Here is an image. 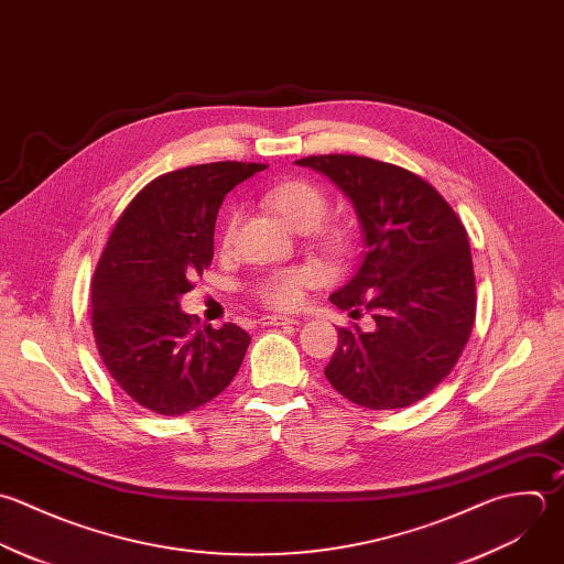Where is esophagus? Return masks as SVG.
I'll return each instance as SVG.
<instances>
[{
    "label": "esophagus",
    "instance_id": "1",
    "mask_svg": "<svg viewBox=\"0 0 564 564\" xmlns=\"http://www.w3.org/2000/svg\"><path fill=\"white\" fill-rule=\"evenodd\" d=\"M261 325L281 327V325H299V321H296V318H290V316H263V318H261Z\"/></svg>",
    "mask_w": 564,
    "mask_h": 564
}]
</instances>
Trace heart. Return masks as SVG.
Wrapping results in <instances>:
<instances>
[{"mask_svg":"<svg viewBox=\"0 0 564 564\" xmlns=\"http://www.w3.org/2000/svg\"><path fill=\"white\" fill-rule=\"evenodd\" d=\"M265 204L292 228L299 232H312V243L323 250L329 257H343L351 248V235L347 228L338 224L318 226L325 215L329 213V195L312 180L294 177L283 180L268 188ZM315 230L312 231L311 228ZM237 228V215L232 213L226 219L221 243L228 246L235 237ZM316 281L314 272L307 268H290L268 274L257 285V299L274 310H294L303 301L305 288H310Z\"/></svg>","mask_w":564,"mask_h":564,"instance_id":"heart-1","label":"heart"}]
</instances>
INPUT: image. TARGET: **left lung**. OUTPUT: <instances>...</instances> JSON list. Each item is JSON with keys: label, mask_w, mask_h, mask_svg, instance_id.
Here are the masks:
<instances>
[{"label": "left lung", "mask_w": 564, "mask_h": 564, "mask_svg": "<svg viewBox=\"0 0 564 564\" xmlns=\"http://www.w3.org/2000/svg\"><path fill=\"white\" fill-rule=\"evenodd\" d=\"M327 175L354 204L367 252L329 299L373 318V329H338L325 367L349 402L393 411L424 400L455 369L477 314L468 232L451 204L420 175L365 155L296 160Z\"/></svg>", "instance_id": "left-lung-1"}]
</instances>
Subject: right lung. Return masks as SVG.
<instances>
[{"label": "right lung", "mask_w": 564, "mask_h": 564, "mask_svg": "<svg viewBox=\"0 0 564 564\" xmlns=\"http://www.w3.org/2000/svg\"><path fill=\"white\" fill-rule=\"evenodd\" d=\"M257 162H210L149 182L116 221L91 281V329L116 384L142 409L184 415L237 376L250 336L235 323L195 329L180 310L213 261L217 210Z\"/></svg>", "instance_id": "obj_1"}]
</instances>
